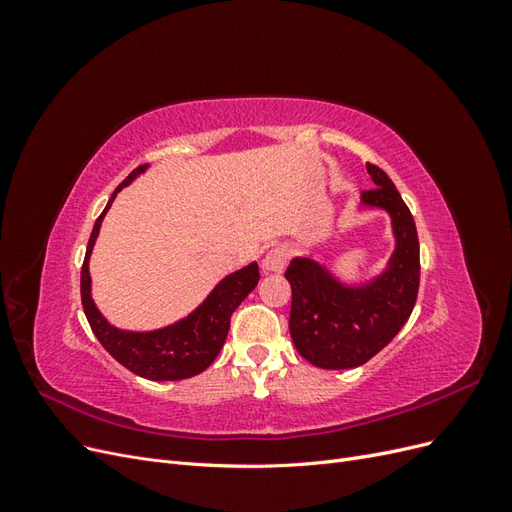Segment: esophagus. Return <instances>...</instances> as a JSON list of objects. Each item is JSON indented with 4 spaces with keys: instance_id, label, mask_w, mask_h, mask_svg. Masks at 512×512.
Returning a JSON list of instances; mask_svg holds the SVG:
<instances>
[{
    "instance_id": "obj_1",
    "label": "esophagus",
    "mask_w": 512,
    "mask_h": 512,
    "mask_svg": "<svg viewBox=\"0 0 512 512\" xmlns=\"http://www.w3.org/2000/svg\"><path fill=\"white\" fill-rule=\"evenodd\" d=\"M286 262H288V252L286 247L280 245L267 252V256L260 262V267L265 273H282L286 269Z\"/></svg>"
}]
</instances>
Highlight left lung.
Segmentation results:
<instances>
[{
	"mask_svg": "<svg viewBox=\"0 0 512 512\" xmlns=\"http://www.w3.org/2000/svg\"><path fill=\"white\" fill-rule=\"evenodd\" d=\"M367 173L376 188L361 194L356 213L384 211L395 241L382 271L348 282L307 252L294 256L284 273L292 288V342L320 369L367 363L401 331L416 303L421 258L414 218L384 170L367 164Z\"/></svg>",
	"mask_w": 512,
	"mask_h": 512,
	"instance_id": "1",
	"label": "left lung"
}]
</instances>
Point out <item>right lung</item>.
I'll use <instances>...</instances> for the list:
<instances>
[{
	"label": "right lung",
	"instance_id": "obj_1",
	"mask_svg": "<svg viewBox=\"0 0 512 512\" xmlns=\"http://www.w3.org/2000/svg\"><path fill=\"white\" fill-rule=\"evenodd\" d=\"M147 170L149 164L134 168L126 177V181H123L113 192V196L108 198L104 211L96 220L81 269V299L91 331H94L98 342L117 363L130 369L132 374L147 380H183L200 374V371H205L215 361V356L220 354L226 342L232 312H235V307H239V303L247 294L256 288L260 273L258 262H250V265L241 267L239 271L224 275L222 280L211 288L203 303H198L188 316L164 324L160 329L132 331L115 327V324L108 322L106 316L98 309L94 294H91V252H94V245L98 241L104 215L111 209L117 194L123 188H128L136 177L147 173Z\"/></svg>",
	"mask_w": 512,
	"mask_h": 512
}]
</instances>
